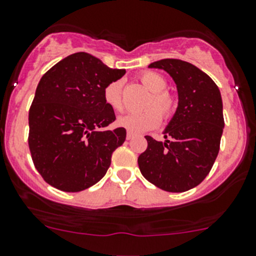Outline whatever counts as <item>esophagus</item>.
Returning <instances> with one entry per match:
<instances>
[{
	"label": "esophagus",
	"instance_id": "1",
	"mask_svg": "<svg viewBox=\"0 0 256 256\" xmlns=\"http://www.w3.org/2000/svg\"><path fill=\"white\" fill-rule=\"evenodd\" d=\"M135 138V134L131 132V131H128V134H126V138H128V140H131V138Z\"/></svg>",
	"mask_w": 256,
	"mask_h": 256
}]
</instances>
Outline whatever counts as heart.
Masks as SVG:
<instances>
[{
    "label": "heart",
    "mask_w": 256,
    "mask_h": 256,
    "mask_svg": "<svg viewBox=\"0 0 256 256\" xmlns=\"http://www.w3.org/2000/svg\"><path fill=\"white\" fill-rule=\"evenodd\" d=\"M142 85L152 92L151 98L146 104V110L140 112H130L118 118V124L121 128L131 132H144L158 126L161 116L168 118L175 111V100L168 92L164 91L166 88L165 78L155 71H145L140 75ZM104 100L106 105L115 111H122V84L121 81H114L108 84L104 90Z\"/></svg>",
    "instance_id": "heart-1"
}]
</instances>
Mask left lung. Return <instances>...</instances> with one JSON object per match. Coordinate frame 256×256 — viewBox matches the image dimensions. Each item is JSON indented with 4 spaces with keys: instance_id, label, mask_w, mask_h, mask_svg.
Here are the masks:
<instances>
[{
    "instance_id": "left-lung-1",
    "label": "left lung",
    "mask_w": 256,
    "mask_h": 256,
    "mask_svg": "<svg viewBox=\"0 0 256 256\" xmlns=\"http://www.w3.org/2000/svg\"><path fill=\"white\" fill-rule=\"evenodd\" d=\"M162 68L178 88V106L164 138L145 136L148 148L138 156L144 178L168 192H184L208 176L220 148L224 115L216 84L196 66L176 58L148 65Z\"/></svg>"
}]
</instances>
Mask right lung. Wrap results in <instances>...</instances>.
Here are the masks:
<instances>
[{
  "mask_svg": "<svg viewBox=\"0 0 256 256\" xmlns=\"http://www.w3.org/2000/svg\"><path fill=\"white\" fill-rule=\"evenodd\" d=\"M125 72L78 52L42 76L28 112V148L47 184L78 192L105 176L126 130L108 128L116 118L104 100V90Z\"/></svg>",
  "mask_w": 256,
  "mask_h": 256,
  "instance_id": "add662e5",
  "label": "right lung"
}]
</instances>
